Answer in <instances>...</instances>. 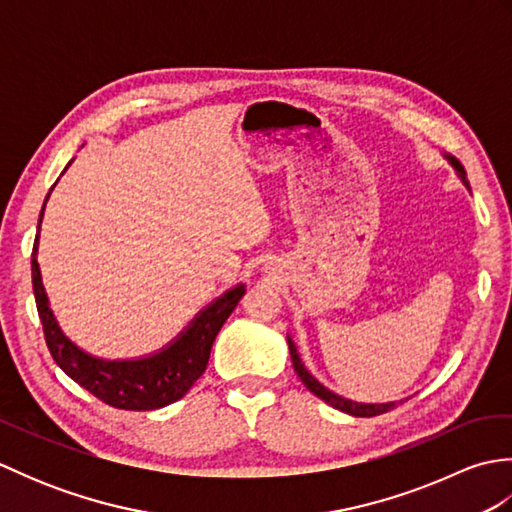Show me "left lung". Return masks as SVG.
<instances>
[{
	"label": "left lung",
	"instance_id": "obj_1",
	"mask_svg": "<svg viewBox=\"0 0 512 512\" xmlns=\"http://www.w3.org/2000/svg\"><path fill=\"white\" fill-rule=\"evenodd\" d=\"M449 162L453 165V169L458 171V176H460V180L466 184V189H471V187H469V180H466V171H464V167L460 165V160L449 156ZM288 347H290L292 367H295V372H297V376L301 378V383L306 385L314 396H319L321 400L328 402V405H332L334 409L350 413V416H356V418H372V416H380V413H387L389 409L396 407V402H383V405H365V402H354V400H347V398H343V396H339V394H334V391H330L328 387H323V385L319 383V380L314 378L306 367H303L301 358H299V354H297V347H295V343H292L290 336H288Z\"/></svg>",
	"mask_w": 512,
	"mask_h": 512
}]
</instances>
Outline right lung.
Instances as JSON below:
<instances>
[{
    "label": "right lung",
    "mask_w": 512,
    "mask_h": 512,
    "mask_svg": "<svg viewBox=\"0 0 512 512\" xmlns=\"http://www.w3.org/2000/svg\"><path fill=\"white\" fill-rule=\"evenodd\" d=\"M43 209H46V204H43ZM41 217L43 211L39 215V224ZM37 244L39 233L35 239V248H32V288H35V301L43 325V336H46L54 363L74 383H79L92 396L103 400L105 405L114 409L151 411L171 405V402H176L187 394L195 380L204 374L217 332L222 330L224 321L231 317V312L246 292L244 284L224 292L220 299H215L209 308H204L191 321L189 328L176 341L158 354L136 358V361H103V358L83 352L81 347H76L61 332L59 323L48 306L46 290H43L41 284Z\"/></svg>",
    "instance_id": "right-lung-1"
}]
</instances>
